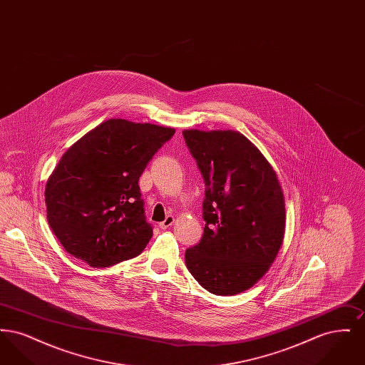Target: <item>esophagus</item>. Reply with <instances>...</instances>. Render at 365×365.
Returning <instances> with one entry per match:
<instances>
[{
  "instance_id": "34e87169",
  "label": "esophagus",
  "mask_w": 365,
  "mask_h": 365,
  "mask_svg": "<svg viewBox=\"0 0 365 365\" xmlns=\"http://www.w3.org/2000/svg\"><path fill=\"white\" fill-rule=\"evenodd\" d=\"M174 216H167V217H165V220H164V222H161L158 226H160L161 230H165V228H168V227L173 226V225H174Z\"/></svg>"
}]
</instances>
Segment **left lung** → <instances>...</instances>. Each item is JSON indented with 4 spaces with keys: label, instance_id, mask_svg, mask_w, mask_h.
Segmentation results:
<instances>
[{
    "label": "left lung",
    "instance_id": "left-lung-1",
    "mask_svg": "<svg viewBox=\"0 0 365 365\" xmlns=\"http://www.w3.org/2000/svg\"><path fill=\"white\" fill-rule=\"evenodd\" d=\"M204 176L207 222L186 265L209 293L240 294L257 283L278 256L286 209L278 175L257 146L232 130H185Z\"/></svg>",
    "mask_w": 365,
    "mask_h": 365
}]
</instances>
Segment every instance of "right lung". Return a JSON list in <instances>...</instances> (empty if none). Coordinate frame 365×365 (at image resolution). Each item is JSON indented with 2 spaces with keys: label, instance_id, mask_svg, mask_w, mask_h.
<instances>
[{
  "label": "right lung",
  "instance_id": "right-lung-1",
  "mask_svg": "<svg viewBox=\"0 0 365 365\" xmlns=\"http://www.w3.org/2000/svg\"><path fill=\"white\" fill-rule=\"evenodd\" d=\"M175 128L109 119L61 156L45 187L48 222L73 257L104 268L138 256L153 235L139 176Z\"/></svg>",
  "mask_w": 365,
  "mask_h": 365
}]
</instances>
